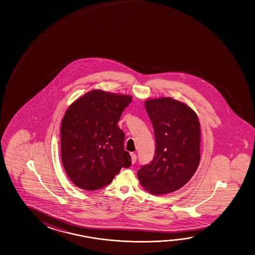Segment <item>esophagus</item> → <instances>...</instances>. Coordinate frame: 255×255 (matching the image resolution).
Masks as SVG:
<instances>
[{
    "mask_svg": "<svg viewBox=\"0 0 255 255\" xmlns=\"http://www.w3.org/2000/svg\"><path fill=\"white\" fill-rule=\"evenodd\" d=\"M130 155H131V162H132V163H134L135 161H136V154L134 153H131Z\"/></svg>",
    "mask_w": 255,
    "mask_h": 255,
    "instance_id": "esophagus-1",
    "label": "esophagus"
}]
</instances>
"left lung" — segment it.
<instances>
[{
  "label": "left lung",
  "mask_w": 255,
  "mask_h": 255,
  "mask_svg": "<svg viewBox=\"0 0 255 255\" xmlns=\"http://www.w3.org/2000/svg\"><path fill=\"white\" fill-rule=\"evenodd\" d=\"M145 110L153 123V161L137 171L139 182L153 195L181 189L194 175L200 161V124L186 103L170 97L148 99Z\"/></svg>",
  "instance_id": "obj_1"
}]
</instances>
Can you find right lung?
<instances>
[{"label": "right lung", "mask_w": 255, "mask_h": 255, "mask_svg": "<svg viewBox=\"0 0 255 255\" xmlns=\"http://www.w3.org/2000/svg\"><path fill=\"white\" fill-rule=\"evenodd\" d=\"M132 96L93 90L75 100L61 124V155L74 185L96 190L131 165L118 122Z\"/></svg>", "instance_id": "add662e5"}]
</instances>
